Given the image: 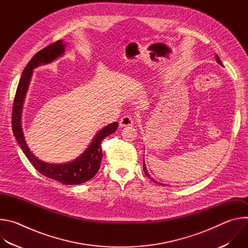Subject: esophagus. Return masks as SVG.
Instances as JSON below:
<instances>
[{
  "instance_id": "1",
  "label": "esophagus",
  "mask_w": 248,
  "mask_h": 248,
  "mask_svg": "<svg viewBox=\"0 0 248 248\" xmlns=\"http://www.w3.org/2000/svg\"><path fill=\"white\" fill-rule=\"evenodd\" d=\"M134 124V119L129 116V115H125L124 116L121 120H120V126L124 127V126H130Z\"/></svg>"
}]
</instances>
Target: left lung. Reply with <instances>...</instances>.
Wrapping results in <instances>:
<instances>
[{
    "instance_id": "obj_1",
    "label": "left lung",
    "mask_w": 248,
    "mask_h": 248,
    "mask_svg": "<svg viewBox=\"0 0 248 248\" xmlns=\"http://www.w3.org/2000/svg\"><path fill=\"white\" fill-rule=\"evenodd\" d=\"M216 60H217V62H218V63H220L221 65H223V63H222V62H221V60H220V58L216 55ZM143 170H144V172H145V174L147 175V176H149V178H150V175H149V173H148V170H147V169H146V166H145V164L143 163ZM151 179V181H153L154 183H157L156 181H154L152 178H150ZM158 184V183H157ZM159 185H162V184H159Z\"/></svg>"
}]
</instances>
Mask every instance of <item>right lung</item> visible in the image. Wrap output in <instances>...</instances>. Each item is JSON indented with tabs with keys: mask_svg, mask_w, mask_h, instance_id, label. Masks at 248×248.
<instances>
[{
	"mask_svg": "<svg viewBox=\"0 0 248 248\" xmlns=\"http://www.w3.org/2000/svg\"><path fill=\"white\" fill-rule=\"evenodd\" d=\"M63 52L64 44L62 43V40H59L42 49L36 55H34L29 62L26 64L25 68L23 69V73L21 75L15 96L12 114V127L17 143L19 144L23 153L32 164V166L40 173L63 185H79L91 180L99 170L101 160L103 157L101 149L102 140L117 130L119 126V124L117 122L102 128L96 134L89 147L75 161L61 165L45 163L39 160L37 157H35L29 150L25 142L21 127L22 105L33 69L41 64L52 62L57 58L61 57Z\"/></svg>",
	"mask_w": 248,
	"mask_h": 248,
	"instance_id": "add662e5",
	"label": "right lung"
}]
</instances>
